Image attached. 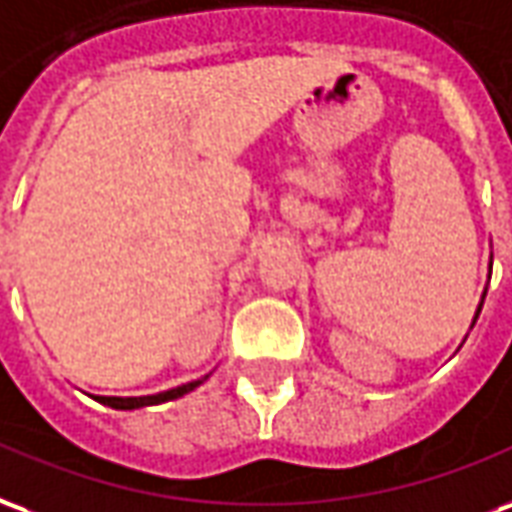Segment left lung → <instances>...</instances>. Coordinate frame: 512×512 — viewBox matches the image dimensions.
<instances>
[{
    "instance_id": "1",
    "label": "left lung",
    "mask_w": 512,
    "mask_h": 512,
    "mask_svg": "<svg viewBox=\"0 0 512 512\" xmlns=\"http://www.w3.org/2000/svg\"><path fill=\"white\" fill-rule=\"evenodd\" d=\"M477 313H480V311H477Z\"/></svg>"
}]
</instances>
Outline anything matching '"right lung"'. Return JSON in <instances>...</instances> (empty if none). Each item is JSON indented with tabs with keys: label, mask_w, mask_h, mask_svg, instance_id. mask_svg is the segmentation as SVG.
<instances>
[{
	"label": "right lung",
	"mask_w": 512,
	"mask_h": 512,
	"mask_svg": "<svg viewBox=\"0 0 512 512\" xmlns=\"http://www.w3.org/2000/svg\"><path fill=\"white\" fill-rule=\"evenodd\" d=\"M199 382H190L182 384V387H174V390H166V393L158 395H141V398H106V395H100L98 401L100 404L111 406V409H138V406H155V404H166V401H174V398H182L185 393H190L193 387H199Z\"/></svg>",
	"instance_id": "add662e5"
}]
</instances>
